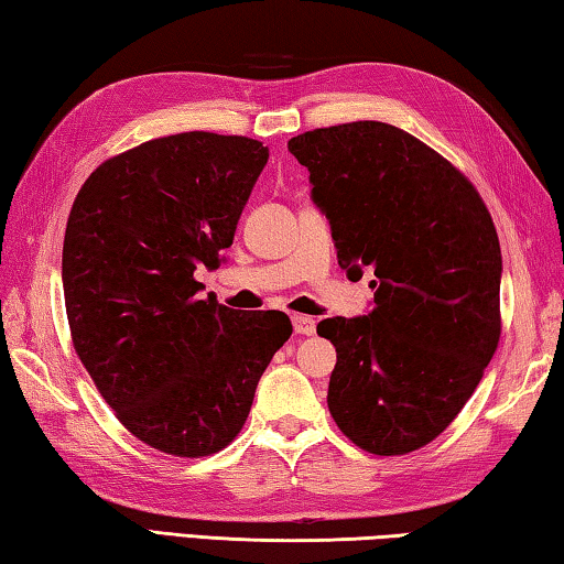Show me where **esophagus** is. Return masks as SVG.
Returning a JSON list of instances; mask_svg holds the SVG:
<instances>
[{"label":"esophagus","instance_id":"obj_1","mask_svg":"<svg viewBox=\"0 0 564 564\" xmlns=\"http://www.w3.org/2000/svg\"><path fill=\"white\" fill-rule=\"evenodd\" d=\"M292 327H294V334H300V337H312V334L317 332V322L312 317H304V314H294Z\"/></svg>","mask_w":564,"mask_h":564}]
</instances>
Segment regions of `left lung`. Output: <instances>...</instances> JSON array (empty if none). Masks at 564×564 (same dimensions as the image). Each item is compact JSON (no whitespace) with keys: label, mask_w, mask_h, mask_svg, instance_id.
Segmentation results:
<instances>
[{"label":"left lung","mask_w":564,"mask_h":564,"mask_svg":"<svg viewBox=\"0 0 564 564\" xmlns=\"http://www.w3.org/2000/svg\"><path fill=\"white\" fill-rule=\"evenodd\" d=\"M288 148L341 270L377 276L369 314L317 324L337 347L329 413L359 448L403 456L448 429L498 349L496 225L468 177L397 126L314 128Z\"/></svg>","instance_id":"left-lung-1"}]
</instances>
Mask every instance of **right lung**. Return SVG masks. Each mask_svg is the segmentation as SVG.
Masks as SVG:
<instances>
[{"label": "right lung", "mask_w": 564, "mask_h": 564, "mask_svg": "<svg viewBox=\"0 0 564 564\" xmlns=\"http://www.w3.org/2000/svg\"><path fill=\"white\" fill-rule=\"evenodd\" d=\"M270 151L205 131L155 138L86 177L66 223L62 282L78 359L118 421L181 458L223 451L290 339L288 314L197 300Z\"/></svg>", "instance_id": "add662e5"}]
</instances>
